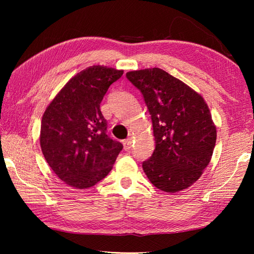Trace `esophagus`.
Listing matches in <instances>:
<instances>
[{
	"label": "esophagus",
	"instance_id": "1",
	"mask_svg": "<svg viewBox=\"0 0 254 254\" xmlns=\"http://www.w3.org/2000/svg\"><path fill=\"white\" fill-rule=\"evenodd\" d=\"M131 146H132V138L128 137L127 139H124V141H123V147H124V149L128 150V149L131 148Z\"/></svg>",
	"mask_w": 254,
	"mask_h": 254
}]
</instances>
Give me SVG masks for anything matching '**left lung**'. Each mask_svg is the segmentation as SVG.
Here are the masks:
<instances>
[{
    "mask_svg": "<svg viewBox=\"0 0 254 254\" xmlns=\"http://www.w3.org/2000/svg\"><path fill=\"white\" fill-rule=\"evenodd\" d=\"M152 116L155 150L143 163L148 180L175 193L199 179L212 159L216 126L206 101L182 80L158 67L127 73Z\"/></svg>",
    "mask_w": 254,
    "mask_h": 254,
    "instance_id": "left-lung-1",
    "label": "left lung"
}]
</instances>
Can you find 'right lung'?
Wrapping results in <instances>:
<instances>
[{
    "label": "right lung",
    "mask_w": 254,
    "mask_h": 254,
    "mask_svg": "<svg viewBox=\"0 0 254 254\" xmlns=\"http://www.w3.org/2000/svg\"><path fill=\"white\" fill-rule=\"evenodd\" d=\"M122 69L93 65L77 73L47 107L40 146L59 179L76 189L95 186L109 174L123 148L107 135L100 102Z\"/></svg>",
    "instance_id": "right-lung-1"
}]
</instances>
